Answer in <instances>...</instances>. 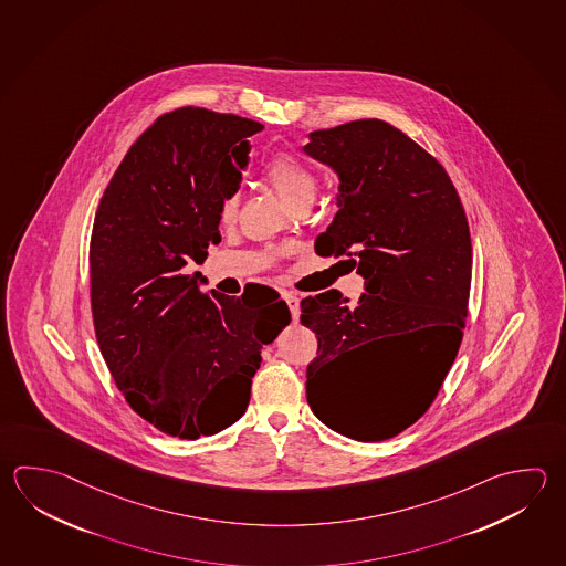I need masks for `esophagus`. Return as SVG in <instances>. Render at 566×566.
<instances>
[{
	"label": "esophagus",
	"instance_id": "obj_1",
	"mask_svg": "<svg viewBox=\"0 0 566 566\" xmlns=\"http://www.w3.org/2000/svg\"><path fill=\"white\" fill-rule=\"evenodd\" d=\"M284 300H286V304H289L290 314H292V321H300V300L298 296H294V294H284Z\"/></svg>",
	"mask_w": 566,
	"mask_h": 566
}]
</instances>
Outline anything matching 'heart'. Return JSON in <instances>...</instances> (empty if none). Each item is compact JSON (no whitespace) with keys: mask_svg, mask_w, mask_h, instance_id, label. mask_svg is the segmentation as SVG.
<instances>
[{"mask_svg":"<svg viewBox=\"0 0 566 566\" xmlns=\"http://www.w3.org/2000/svg\"><path fill=\"white\" fill-rule=\"evenodd\" d=\"M264 176L272 184V188L280 193V198L290 203L292 208L302 206V203H312L316 188H318L316 174L310 170L304 161H300L296 156L286 154V151L274 154L266 161ZM235 206H238V196L234 192L226 193L220 203V213L224 220L234 216Z\"/></svg>","mask_w":566,"mask_h":566,"instance_id":"obj_1","label":"heart"}]
</instances>
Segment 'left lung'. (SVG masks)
I'll list each match as a JSON object with an SVG mask.
<instances>
[{"instance_id": "1", "label": "left lung", "mask_w": 566, "mask_h": 566, "mask_svg": "<svg viewBox=\"0 0 566 566\" xmlns=\"http://www.w3.org/2000/svg\"><path fill=\"white\" fill-rule=\"evenodd\" d=\"M304 151L340 180L338 212L316 250L353 258L364 277L353 306L336 290L300 304V322L318 338L308 405L344 437L388 440L427 412L459 354L472 276L467 213L437 158L382 119L312 132ZM392 337L411 342L416 366L392 389L366 391L361 350Z\"/></svg>"}]
</instances>
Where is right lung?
<instances>
[{
    "instance_id": "right-lung-1",
    "label": "right lung",
    "mask_w": 566,
    "mask_h": 566,
    "mask_svg": "<svg viewBox=\"0 0 566 566\" xmlns=\"http://www.w3.org/2000/svg\"><path fill=\"white\" fill-rule=\"evenodd\" d=\"M254 119L178 107L128 149L97 206L90 242L97 344L132 410L170 437L234 424L260 350L290 324L284 300L202 292L184 274L220 242V203L240 188Z\"/></svg>"
}]
</instances>
